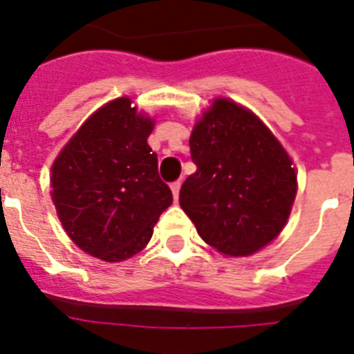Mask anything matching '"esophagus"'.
Here are the masks:
<instances>
[{
  "mask_svg": "<svg viewBox=\"0 0 354 354\" xmlns=\"http://www.w3.org/2000/svg\"><path fill=\"white\" fill-rule=\"evenodd\" d=\"M180 184H183V180H175V183H171L170 184V187H171V193H174V198L177 200L179 198V192H180Z\"/></svg>",
  "mask_w": 354,
  "mask_h": 354,
  "instance_id": "1",
  "label": "esophagus"
}]
</instances>
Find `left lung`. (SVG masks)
I'll list each match as a JSON object with an SVG mask.
<instances>
[{
  "mask_svg": "<svg viewBox=\"0 0 354 354\" xmlns=\"http://www.w3.org/2000/svg\"><path fill=\"white\" fill-rule=\"evenodd\" d=\"M196 171L179 204L218 252L246 257L280 234L296 196L292 161L252 111L216 99L189 138Z\"/></svg>",
  "mask_w": 354,
  "mask_h": 354,
  "instance_id": "left-lung-1",
  "label": "left lung"
}]
</instances>
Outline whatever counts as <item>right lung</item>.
<instances>
[{
	"mask_svg": "<svg viewBox=\"0 0 354 354\" xmlns=\"http://www.w3.org/2000/svg\"><path fill=\"white\" fill-rule=\"evenodd\" d=\"M152 120L127 97L102 106L72 136L51 168V195L65 232L106 262L145 248L174 202L147 143Z\"/></svg>",
	"mask_w": 354,
	"mask_h": 354,
	"instance_id": "obj_1",
	"label": "right lung"
}]
</instances>
